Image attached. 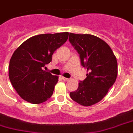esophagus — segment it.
Listing matches in <instances>:
<instances>
[{"label":"esophagus","instance_id":"obj_1","mask_svg":"<svg viewBox=\"0 0 133 133\" xmlns=\"http://www.w3.org/2000/svg\"><path fill=\"white\" fill-rule=\"evenodd\" d=\"M62 79L64 81H68L70 80V79H68V78H66V77H62Z\"/></svg>","mask_w":133,"mask_h":133}]
</instances>
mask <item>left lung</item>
Here are the masks:
<instances>
[{
	"instance_id": "1",
	"label": "left lung",
	"mask_w": 133,
	"mask_h": 133,
	"mask_svg": "<svg viewBox=\"0 0 133 133\" xmlns=\"http://www.w3.org/2000/svg\"><path fill=\"white\" fill-rule=\"evenodd\" d=\"M69 41L80 54L81 65L88 72L77 90L70 95L80 105L90 106L101 101L115 82L117 58L110 47L96 36L70 33Z\"/></svg>"
}]
</instances>
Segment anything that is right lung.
I'll return each instance as SVG.
<instances>
[{"label": "right lung", "mask_w": 133, "mask_h": 133, "mask_svg": "<svg viewBox=\"0 0 133 133\" xmlns=\"http://www.w3.org/2000/svg\"><path fill=\"white\" fill-rule=\"evenodd\" d=\"M69 32L44 34L30 37L12 54L9 78L16 92L33 104L52 97L58 77L43 70L52 61L53 53L68 38Z\"/></svg>", "instance_id": "obj_1"}]
</instances>
